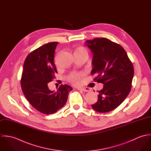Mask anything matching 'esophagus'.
Returning <instances> with one entry per match:
<instances>
[{
	"mask_svg": "<svg viewBox=\"0 0 151 151\" xmlns=\"http://www.w3.org/2000/svg\"><path fill=\"white\" fill-rule=\"evenodd\" d=\"M78 90H81L84 92H90L91 91V89L89 88H87V87H83V88H80L78 89Z\"/></svg>",
	"mask_w": 151,
	"mask_h": 151,
	"instance_id": "esophagus-1",
	"label": "esophagus"
}]
</instances>
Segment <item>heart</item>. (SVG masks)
Instances as JSON below:
<instances>
[{"mask_svg":"<svg viewBox=\"0 0 151 151\" xmlns=\"http://www.w3.org/2000/svg\"><path fill=\"white\" fill-rule=\"evenodd\" d=\"M86 52V50L83 47H79L76 50V52ZM84 73H76V72H73L70 73L68 77L67 78L68 81H70L71 83H72L74 84H78L80 82V79L83 76Z\"/></svg>","mask_w":151,"mask_h":151,"instance_id":"1","label":"heart"}]
</instances>
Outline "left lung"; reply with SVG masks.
<instances>
[{"label":"left lung","instance_id":"left-lung-1","mask_svg":"<svg viewBox=\"0 0 151 151\" xmlns=\"http://www.w3.org/2000/svg\"><path fill=\"white\" fill-rule=\"evenodd\" d=\"M86 46L93 53L91 75L104 84L98 91L97 102L92 105L100 113L110 111L119 106L126 98L131 89L134 67L124 48L105 38L87 40Z\"/></svg>","mask_w":151,"mask_h":151}]
</instances>
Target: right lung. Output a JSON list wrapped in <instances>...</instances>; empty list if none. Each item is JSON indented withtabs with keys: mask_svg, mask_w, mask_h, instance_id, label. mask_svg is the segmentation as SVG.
<instances>
[{
	"mask_svg": "<svg viewBox=\"0 0 151 151\" xmlns=\"http://www.w3.org/2000/svg\"><path fill=\"white\" fill-rule=\"evenodd\" d=\"M58 42H49L31 52L23 66L21 84L22 92L29 104L43 114H53L67 102L72 88L61 85L57 91H50L47 84L57 73L54 55Z\"/></svg>",
	"mask_w": 151,
	"mask_h": 151,
	"instance_id": "1",
	"label": "right lung"
}]
</instances>
